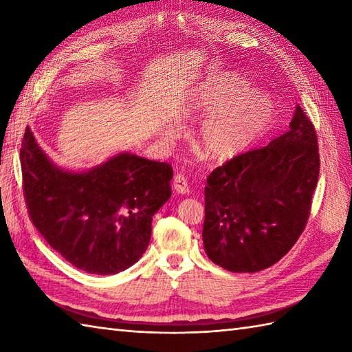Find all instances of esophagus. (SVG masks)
<instances>
[{"label":"esophagus","mask_w":352,"mask_h":352,"mask_svg":"<svg viewBox=\"0 0 352 352\" xmlns=\"http://www.w3.org/2000/svg\"><path fill=\"white\" fill-rule=\"evenodd\" d=\"M172 188L177 193H182V195H188L189 193V186H188V180L186 177L182 174H177L172 180Z\"/></svg>","instance_id":"34e87169"}]
</instances>
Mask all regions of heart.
I'll use <instances>...</instances> for the list:
<instances>
[{
    "mask_svg": "<svg viewBox=\"0 0 352 352\" xmlns=\"http://www.w3.org/2000/svg\"><path fill=\"white\" fill-rule=\"evenodd\" d=\"M250 85L233 74H213L193 87L178 115L204 118L192 133V145L213 162H230L250 151L272 129L274 102L263 95H251ZM170 139L174 133L164 130Z\"/></svg>",
    "mask_w": 352,
    "mask_h": 352,
    "instance_id": "1",
    "label": "heart"
}]
</instances>
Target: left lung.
<instances>
[{
    "instance_id": "left-lung-1",
    "label": "left lung",
    "mask_w": 352,
    "mask_h": 352,
    "mask_svg": "<svg viewBox=\"0 0 352 352\" xmlns=\"http://www.w3.org/2000/svg\"><path fill=\"white\" fill-rule=\"evenodd\" d=\"M318 175L316 133L296 106L286 133L207 177V257L230 272H258L276 263L302 233Z\"/></svg>"
}]
</instances>
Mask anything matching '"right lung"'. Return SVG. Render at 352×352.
I'll return each instance as SVG.
<instances>
[{
	"label": "right lung",
	"mask_w": 352,
	"mask_h": 352,
	"mask_svg": "<svg viewBox=\"0 0 352 352\" xmlns=\"http://www.w3.org/2000/svg\"><path fill=\"white\" fill-rule=\"evenodd\" d=\"M21 168L33 226L89 274H118L139 261L151 241L153 216L170 198V164L122 151L91 169L60 168L30 126Z\"/></svg>",
	"instance_id": "right-lung-1"
}]
</instances>
